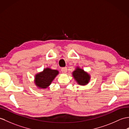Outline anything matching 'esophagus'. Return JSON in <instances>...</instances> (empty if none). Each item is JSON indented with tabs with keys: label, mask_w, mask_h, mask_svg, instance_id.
<instances>
[{
	"label": "esophagus",
	"mask_w": 129,
	"mask_h": 129,
	"mask_svg": "<svg viewBox=\"0 0 129 129\" xmlns=\"http://www.w3.org/2000/svg\"><path fill=\"white\" fill-rule=\"evenodd\" d=\"M61 71L62 73H66L67 72V68H61Z\"/></svg>",
	"instance_id": "esophagus-1"
}]
</instances>
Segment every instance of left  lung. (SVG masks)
<instances>
[{
  "label": "left lung",
  "instance_id": "8db88e82",
  "mask_svg": "<svg viewBox=\"0 0 129 129\" xmlns=\"http://www.w3.org/2000/svg\"><path fill=\"white\" fill-rule=\"evenodd\" d=\"M73 76L77 83L81 86L87 85L91 79V76L88 73L79 67H77L73 72Z\"/></svg>",
  "mask_w": 129,
  "mask_h": 129
}]
</instances>
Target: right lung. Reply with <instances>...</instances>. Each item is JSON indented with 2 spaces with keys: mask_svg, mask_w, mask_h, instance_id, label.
I'll use <instances>...</instances> for the list:
<instances>
[{
  "mask_svg": "<svg viewBox=\"0 0 129 129\" xmlns=\"http://www.w3.org/2000/svg\"><path fill=\"white\" fill-rule=\"evenodd\" d=\"M58 74V70H53L49 68H45L42 71L36 74L34 80L35 85L38 88H47Z\"/></svg>",
  "mask_w": 129,
  "mask_h": 129,
  "instance_id": "add662e5",
  "label": "right lung"
}]
</instances>
